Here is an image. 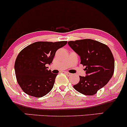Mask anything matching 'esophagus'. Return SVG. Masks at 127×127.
<instances>
[{
  "instance_id": "esophagus-1",
  "label": "esophagus",
  "mask_w": 127,
  "mask_h": 127,
  "mask_svg": "<svg viewBox=\"0 0 127 127\" xmlns=\"http://www.w3.org/2000/svg\"><path fill=\"white\" fill-rule=\"evenodd\" d=\"M65 74H66V75H68V76H69V75H71V74L69 73V72H65Z\"/></svg>"
}]
</instances>
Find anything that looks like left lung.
I'll list each match as a JSON object with an SVG mask.
<instances>
[{
	"label": "left lung",
	"mask_w": 127,
	"mask_h": 127,
	"mask_svg": "<svg viewBox=\"0 0 127 127\" xmlns=\"http://www.w3.org/2000/svg\"><path fill=\"white\" fill-rule=\"evenodd\" d=\"M68 45L80 57L86 76H80V82L73 87L86 95H93L103 88L112 77L115 60L109 47L91 39L69 41Z\"/></svg>",
	"instance_id": "8db88e82"
}]
</instances>
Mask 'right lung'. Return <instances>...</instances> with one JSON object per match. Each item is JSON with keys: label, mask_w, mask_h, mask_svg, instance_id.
Wrapping results in <instances>:
<instances>
[{"label": "right lung", "mask_w": 127, "mask_h": 127, "mask_svg": "<svg viewBox=\"0 0 127 127\" xmlns=\"http://www.w3.org/2000/svg\"><path fill=\"white\" fill-rule=\"evenodd\" d=\"M67 43L35 42L23 49L14 65L18 85L30 96L42 97L52 89L58 74L48 70L47 65L52 62L56 51Z\"/></svg>", "instance_id": "1"}]
</instances>
